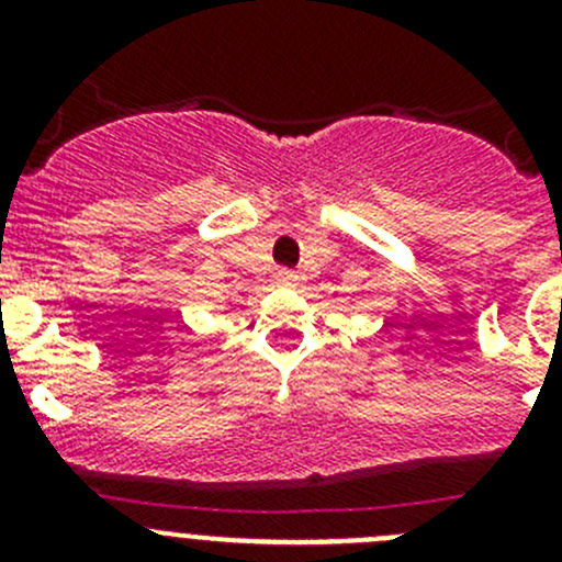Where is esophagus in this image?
Masks as SVG:
<instances>
[{
  "instance_id": "1",
  "label": "esophagus",
  "mask_w": 562,
  "mask_h": 562,
  "mask_svg": "<svg viewBox=\"0 0 562 562\" xmlns=\"http://www.w3.org/2000/svg\"><path fill=\"white\" fill-rule=\"evenodd\" d=\"M274 277H277V282H280V285H296V282H299V274H296V271H291V269H277Z\"/></svg>"
}]
</instances>
